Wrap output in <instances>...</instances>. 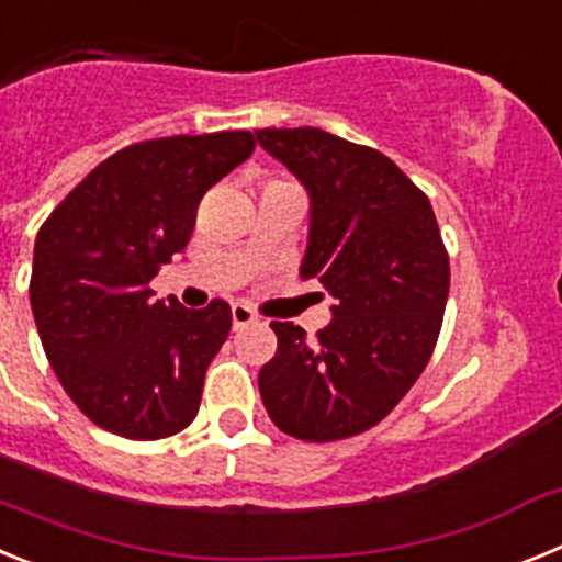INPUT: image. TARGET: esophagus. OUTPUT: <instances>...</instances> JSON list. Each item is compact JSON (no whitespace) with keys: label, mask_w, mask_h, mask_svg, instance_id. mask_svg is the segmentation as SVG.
Masks as SVG:
<instances>
[{"label":"esophagus","mask_w":562,"mask_h":562,"mask_svg":"<svg viewBox=\"0 0 562 562\" xmlns=\"http://www.w3.org/2000/svg\"><path fill=\"white\" fill-rule=\"evenodd\" d=\"M231 317H233V329H241V326L258 324V315L247 304H233L231 306Z\"/></svg>","instance_id":"1"}]
</instances>
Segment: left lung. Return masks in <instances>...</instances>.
<instances>
[{"label": "left lung", "mask_w": 562, "mask_h": 562, "mask_svg": "<svg viewBox=\"0 0 562 562\" xmlns=\"http://www.w3.org/2000/svg\"><path fill=\"white\" fill-rule=\"evenodd\" d=\"M310 196L301 278L335 297L315 340L272 321L278 349L258 371L276 428L337 441L374 428L428 366L448 304L450 261L428 196L369 146L324 128H258Z\"/></svg>", "instance_id": "1"}]
</instances>
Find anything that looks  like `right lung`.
Returning <instances> with one entry per match:
<instances>
[{
    "label": "right lung",
    "mask_w": 562,
    "mask_h": 562,
    "mask_svg": "<svg viewBox=\"0 0 562 562\" xmlns=\"http://www.w3.org/2000/svg\"><path fill=\"white\" fill-rule=\"evenodd\" d=\"M250 132L134 143L78 182L33 247L30 306L64 391L98 428L154 441L200 411L231 306L154 301L148 281L196 225L211 186L245 162Z\"/></svg>",
    "instance_id": "1"
}]
</instances>
